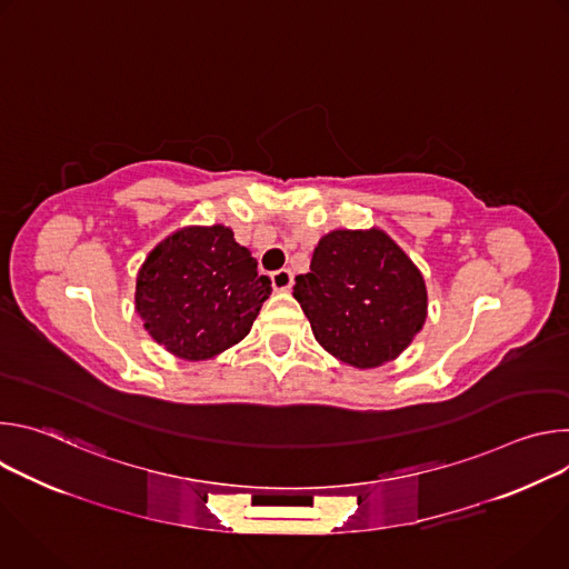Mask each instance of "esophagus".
<instances>
[{
    "label": "esophagus",
    "mask_w": 569,
    "mask_h": 569,
    "mask_svg": "<svg viewBox=\"0 0 569 569\" xmlns=\"http://www.w3.org/2000/svg\"><path fill=\"white\" fill-rule=\"evenodd\" d=\"M270 279H272L274 290H288V288L292 286V270L281 268V270L272 272V274H270Z\"/></svg>",
    "instance_id": "obj_1"
}]
</instances>
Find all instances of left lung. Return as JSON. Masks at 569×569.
Returning a JSON list of instances; mask_svg holds the SVG:
<instances>
[{"mask_svg": "<svg viewBox=\"0 0 569 569\" xmlns=\"http://www.w3.org/2000/svg\"><path fill=\"white\" fill-rule=\"evenodd\" d=\"M292 295L315 340L358 369L400 356L428 315L421 272L380 229L323 236L310 272L295 279Z\"/></svg>", "mask_w": 569, "mask_h": 569, "instance_id": "1", "label": "left lung"}]
</instances>
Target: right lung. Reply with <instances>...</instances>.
<instances>
[{"mask_svg":"<svg viewBox=\"0 0 569 569\" xmlns=\"http://www.w3.org/2000/svg\"><path fill=\"white\" fill-rule=\"evenodd\" d=\"M270 279L222 224L187 227L148 254L134 303L154 342L184 360L238 345L270 297Z\"/></svg>","mask_w":569,"mask_h":569,"instance_id":"1","label":"right lung"}]
</instances>
